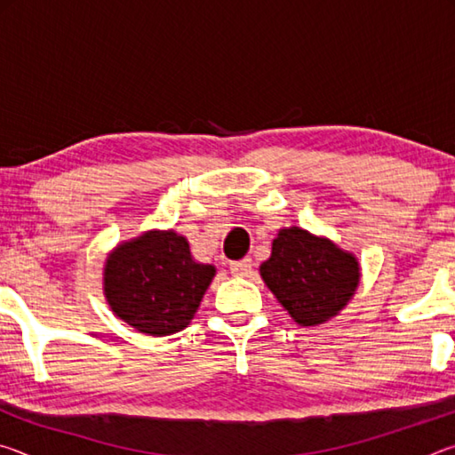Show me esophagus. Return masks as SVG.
<instances>
[{
	"label": "esophagus",
	"instance_id": "1",
	"mask_svg": "<svg viewBox=\"0 0 455 455\" xmlns=\"http://www.w3.org/2000/svg\"><path fill=\"white\" fill-rule=\"evenodd\" d=\"M230 273H233L235 276H249V275H252V260L251 259L235 260V263H230Z\"/></svg>",
	"mask_w": 455,
	"mask_h": 455
}]
</instances>
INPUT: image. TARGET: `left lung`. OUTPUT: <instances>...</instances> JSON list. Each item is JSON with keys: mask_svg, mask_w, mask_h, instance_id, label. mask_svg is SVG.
<instances>
[{"mask_svg": "<svg viewBox=\"0 0 455 455\" xmlns=\"http://www.w3.org/2000/svg\"><path fill=\"white\" fill-rule=\"evenodd\" d=\"M260 276L299 325L325 323L343 309L359 284L357 259L327 238L299 227L283 228Z\"/></svg>", "mask_w": 455, "mask_h": 455, "instance_id": "obj_1", "label": "left lung"}]
</instances>
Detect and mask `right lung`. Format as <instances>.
Wrapping results in <instances>:
<instances>
[{
  "label": "right lung",
  "mask_w": 455,
  "mask_h": 455,
  "mask_svg": "<svg viewBox=\"0 0 455 455\" xmlns=\"http://www.w3.org/2000/svg\"><path fill=\"white\" fill-rule=\"evenodd\" d=\"M212 276V265L192 260L187 238L150 230L108 257L104 291L120 319L160 337L188 325Z\"/></svg>",
  "instance_id": "right-lung-1"
}]
</instances>
